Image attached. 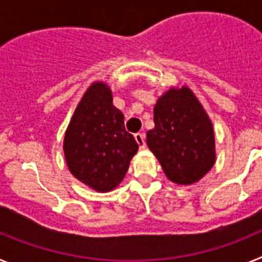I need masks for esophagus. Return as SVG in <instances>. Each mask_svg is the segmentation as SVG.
Returning a JSON list of instances; mask_svg holds the SVG:
<instances>
[{
    "label": "esophagus",
    "mask_w": 262,
    "mask_h": 262,
    "mask_svg": "<svg viewBox=\"0 0 262 262\" xmlns=\"http://www.w3.org/2000/svg\"><path fill=\"white\" fill-rule=\"evenodd\" d=\"M135 140H136V143H138L139 147H140V148L145 147V135H144V134H142V133L135 134Z\"/></svg>",
    "instance_id": "34e87169"
}]
</instances>
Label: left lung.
Returning a JSON list of instances; mask_svg holds the SVG:
<instances>
[{
  "mask_svg": "<svg viewBox=\"0 0 262 262\" xmlns=\"http://www.w3.org/2000/svg\"><path fill=\"white\" fill-rule=\"evenodd\" d=\"M147 145L172 182L200 181L215 163L211 120L189 88H170L157 99Z\"/></svg>",
  "mask_w": 262,
  "mask_h": 262,
  "instance_id": "left-lung-1",
  "label": "left lung"
}]
</instances>
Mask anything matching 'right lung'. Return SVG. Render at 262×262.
I'll use <instances>...</instances> for the list:
<instances>
[{"mask_svg": "<svg viewBox=\"0 0 262 262\" xmlns=\"http://www.w3.org/2000/svg\"><path fill=\"white\" fill-rule=\"evenodd\" d=\"M138 143L124 128L105 82H93L81 98L64 136V155L77 180L101 193L122 182Z\"/></svg>", "mask_w": 262, "mask_h": 262, "instance_id": "obj_1", "label": "right lung"}]
</instances>
